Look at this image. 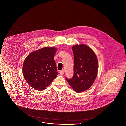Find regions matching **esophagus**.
I'll return each instance as SVG.
<instances>
[{
	"label": "esophagus",
	"mask_w": 126,
	"mask_h": 126,
	"mask_svg": "<svg viewBox=\"0 0 126 126\" xmlns=\"http://www.w3.org/2000/svg\"><path fill=\"white\" fill-rule=\"evenodd\" d=\"M64 73H65V70H64V69H62V70H61V71L60 72V75H63V74H64Z\"/></svg>",
	"instance_id": "obj_1"
}]
</instances>
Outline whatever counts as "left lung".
I'll return each instance as SVG.
<instances>
[{"instance_id": "8db88e82", "label": "left lung", "mask_w": 126, "mask_h": 126, "mask_svg": "<svg viewBox=\"0 0 126 126\" xmlns=\"http://www.w3.org/2000/svg\"><path fill=\"white\" fill-rule=\"evenodd\" d=\"M74 55V75L66 80L74 91L80 93L92 86L98 70L97 58L94 51L85 44H76L72 47Z\"/></svg>"}]
</instances>
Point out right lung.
<instances>
[{
  "label": "right lung",
  "instance_id": "add662e5",
  "mask_svg": "<svg viewBox=\"0 0 126 126\" xmlns=\"http://www.w3.org/2000/svg\"><path fill=\"white\" fill-rule=\"evenodd\" d=\"M56 51L54 47H44L31 52L25 59L23 75L31 87L42 91L57 77L58 73L53 59Z\"/></svg>",
  "mask_w": 126,
  "mask_h": 126
}]
</instances>
